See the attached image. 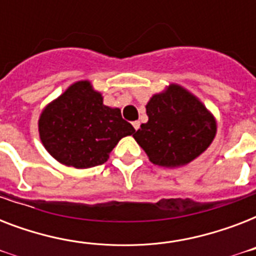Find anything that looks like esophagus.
Returning <instances> with one entry per match:
<instances>
[{
    "mask_svg": "<svg viewBox=\"0 0 256 256\" xmlns=\"http://www.w3.org/2000/svg\"><path fill=\"white\" fill-rule=\"evenodd\" d=\"M140 120H134V122H132V128H136V130H138V128H140Z\"/></svg>",
    "mask_w": 256,
    "mask_h": 256,
    "instance_id": "obj_1",
    "label": "esophagus"
}]
</instances>
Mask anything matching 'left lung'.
Segmentation results:
<instances>
[{
  "label": "left lung",
  "mask_w": 256,
  "mask_h": 256,
  "mask_svg": "<svg viewBox=\"0 0 256 256\" xmlns=\"http://www.w3.org/2000/svg\"><path fill=\"white\" fill-rule=\"evenodd\" d=\"M148 120L132 134L150 162L164 168L190 164L214 140L216 120L195 96L171 84L146 104Z\"/></svg>",
  "instance_id": "8db88e82"
}]
</instances>
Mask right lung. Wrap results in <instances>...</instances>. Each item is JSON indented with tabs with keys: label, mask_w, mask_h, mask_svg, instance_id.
I'll return each instance as SVG.
<instances>
[{
	"label": "right lung",
	"mask_w": 256,
	"mask_h": 256,
	"mask_svg": "<svg viewBox=\"0 0 256 256\" xmlns=\"http://www.w3.org/2000/svg\"><path fill=\"white\" fill-rule=\"evenodd\" d=\"M42 144L60 164L88 168L104 164L124 136L136 132L120 108L104 104L88 81H78L50 102L38 120Z\"/></svg>",
	"instance_id": "obj_1"
}]
</instances>
